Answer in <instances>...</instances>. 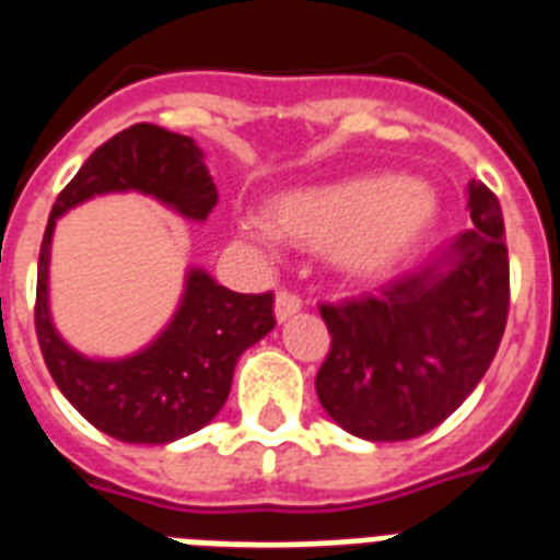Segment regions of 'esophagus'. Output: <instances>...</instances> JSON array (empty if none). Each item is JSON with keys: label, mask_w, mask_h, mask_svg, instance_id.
Listing matches in <instances>:
<instances>
[{"label": "esophagus", "mask_w": 560, "mask_h": 560, "mask_svg": "<svg viewBox=\"0 0 560 560\" xmlns=\"http://www.w3.org/2000/svg\"><path fill=\"white\" fill-rule=\"evenodd\" d=\"M299 311H302V299H299L296 293H288V290H279V293H276V319H279V323L290 319L293 314H299Z\"/></svg>", "instance_id": "1"}]
</instances>
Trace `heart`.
<instances>
[{"label": "heart", "mask_w": 560, "mask_h": 560, "mask_svg": "<svg viewBox=\"0 0 560 560\" xmlns=\"http://www.w3.org/2000/svg\"><path fill=\"white\" fill-rule=\"evenodd\" d=\"M438 196L422 182L390 173L276 196L267 220L243 217L241 232L258 246L276 237L311 252H328L349 279H378L394 270L434 223Z\"/></svg>", "instance_id": "obj_1"}]
</instances>
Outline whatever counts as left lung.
I'll list each match as a JSON object with an SVG mask.
<instances>
[{
	"label": "left lung",
	"mask_w": 560,
	"mask_h": 560,
	"mask_svg": "<svg viewBox=\"0 0 560 560\" xmlns=\"http://www.w3.org/2000/svg\"><path fill=\"white\" fill-rule=\"evenodd\" d=\"M467 194L469 232L378 293L319 305L331 335L319 405L355 438L396 443L432 432L497 355L511 290L505 223L481 182Z\"/></svg>",
	"instance_id": "left-lung-1"
}]
</instances>
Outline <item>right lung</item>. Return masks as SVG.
<instances>
[{
    "mask_svg": "<svg viewBox=\"0 0 560 560\" xmlns=\"http://www.w3.org/2000/svg\"><path fill=\"white\" fill-rule=\"evenodd\" d=\"M138 190L202 223L217 205L202 149L194 138L152 122L102 143L58 194L37 261L34 328L43 361L84 420L122 443L164 446L199 432L220 413L232 390L237 358L276 326L272 293H234L199 267L164 331L135 355L88 358L58 335L49 314V249L58 217L102 194Z\"/></svg>",
    "mask_w": 560,
    "mask_h": 560,
    "instance_id": "obj_1",
    "label": "right lung"
}]
</instances>
